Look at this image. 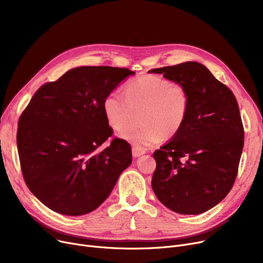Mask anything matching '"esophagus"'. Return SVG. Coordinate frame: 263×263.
Segmentation results:
<instances>
[{
    "mask_svg": "<svg viewBox=\"0 0 263 263\" xmlns=\"http://www.w3.org/2000/svg\"><path fill=\"white\" fill-rule=\"evenodd\" d=\"M145 154V150L142 149V148H139L136 146H133L132 147V155L134 158H137V157H141L142 155Z\"/></svg>",
    "mask_w": 263,
    "mask_h": 263,
    "instance_id": "esophagus-1",
    "label": "esophagus"
}]
</instances>
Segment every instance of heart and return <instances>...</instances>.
Masks as SVG:
<instances>
[{
    "mask_svg": "<svg viewBox=\"0 0 263 263\" xmlns=\"http://www.w3.org/2000/svg\"><path fill=\"white\" fill-rule=\"evenodd\" d=\"M142 107L137 126L123 128L131 108ZM190 108L189 91L182 83L143 74L129 81L123 93L108 92L102 101V112L108 126L119 132L121 139L139 148L153 146L164 137L181 130Z\"/></svg>",
    "mask_w": 263,
    "mask_h": 263,
    "instance_id": "heart-1",
    "label": "heart"
}]
</instances>
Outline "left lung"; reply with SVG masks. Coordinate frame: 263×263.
I'll list each match as a JSON object with an SVG mask.
<instances>
[{"mask_svg": "<svg viewBox=\"0 0 263 263\" xmlns=\"http://www.w3.org/2000/svg\"><path fill=\"white\" fill-rule=\"evenodd\" d=\"M182 83L190 108L181 130L155 151L151 186L174 212L200 214L222 201L236 181L244 129L233 92L196 62L153 69Z\"/></svg>", "mask_w": 263, "mask_h": 263, "instance_id": "1", "label": "left lung"}]
</instances>
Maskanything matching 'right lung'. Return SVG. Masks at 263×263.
Returning <instances> with one entry per match:
<instances>
[{
  "label": "right lung",
  "instance_id": "add662e5",
  "mask_svg": "<svg viewBox=\"0 0 263 263\" xmlns=\"http://www.w3.org/2000/svg\"><path fill=\"white\" fill-rule=\"evenodd\" d=\"M135 72L83 66L48 82L22 112L17 146L24 181L51 210L64 215L93 211L132 162L130 144L113 139L102 112L104 97Z\"/></svg>",
  "mask_w": 263,
  "mask_h": 263
}]
</instances>
